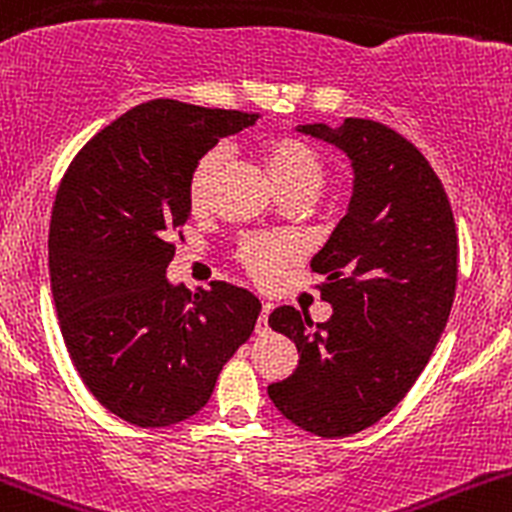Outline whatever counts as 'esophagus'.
Here are the masks:
<instances>
[{"label": "esophagus", "instance_id": "1", "mask_svg": "<svg viewBox=\"0 0 512 512\" xmlns=\"http://www.w3.org/2000/svg\"><path fill=\"white\" fill-rule=\"evenodd\" d=\"M271 310H273L271 303H263L261 315H258V323H256L258 333H263V330H268V315H271Z\"/></svg>", "mask_w": 512, "mask_h": 512}]
</instances>
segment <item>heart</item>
<instances>
[{
  "instance_id": "1",
  "label": "heart",
  "mask_w": 512,
  "mask_h": 512,
  "mask_svg": "<svg viewBox=\"0 0 512 512\" xmlns=\"http://www.w3.org/2000/svg\"><path fill=\"white\" fill-rule=\"evenodd\" d=\"M229 147L217 145L204 152L199 162L194 165L192 177H189V202L194 209H202L209 202L212 184L217 179V172L224 165ZM266 165L276 187L281 192L288 189L308 187L318 192L323 182V162L310 147L291 138H278L266 147ZM295 256V246L286 239H268V236H249L241 241L236 258L241 266L256 278L258 283H273L281 273L283 263Z\"/></svg>"
}]
</instances>
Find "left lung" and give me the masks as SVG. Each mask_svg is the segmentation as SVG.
Instances as JSON below:
<instances>
[{"mask_svg":"<svg viewBox=\"0 0 512 512\" xmlns=\"http://www.w3.org/2000/svg\"><path fill=\"white\" fill-rule=\"evenodd\" d=\"M295 130L345 152L355 179L347 214L310 261L330 320L313 325L293 305L268 315L300 355L268 397L295 426L337 439L377 424L424 372L456 295L458 236L441 179L392 128L345 118Z\"/></svg>","mask_w":512,"mask_h":512,"instance_id":"left-lung-1","label":"left lung"}]
</instances>
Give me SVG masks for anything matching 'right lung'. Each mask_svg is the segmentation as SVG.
<instances>
[{
	"instance_id": "right-lung-1",
	"label": "right lung",
	"mask_w": 512,
	"mask_h": 512,
	"mask_svg": "<svg viewBox=\"0 0 512 512\" xmlns=\"http://www.w3.org/2000/svg\"><path fill=\"white\" fill-rule=\"evenodd\" d=\"M256 120L150 100L88 140L61 179L49 231L61 333L83 384L128 424L172 426L197 414L254 333V293L214 281L192 295L165 273L192 209L194 165Z\"/></svg>"
}]
</instances>
